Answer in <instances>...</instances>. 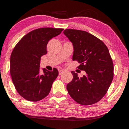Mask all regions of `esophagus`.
<instances>
[{
    "mask_svg": "<svg viewBox=\"0 0 129 129\" xmlns=\"http://www.w3.org/2000/svg\"><path fill=\"white\" fill-rule=\"evenodd\" d=\"M63 73V70H59V75H61Z\"/></svg>",
    "mask_w": 129,
    "mask_h": 129,
    "instance_id": "obj_1",
    "label": "esophagus"
}]
</instances>
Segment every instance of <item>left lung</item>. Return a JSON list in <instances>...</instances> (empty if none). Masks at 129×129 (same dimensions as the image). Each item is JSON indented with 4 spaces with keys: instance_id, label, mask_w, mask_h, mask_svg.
<instances>
[{
    "instance_id": "left-lung-1",
    "label": "left lung",
    "mask_w": 129,
    "mask_h": 129,
    "mask_svg": "<svg viewBox=\"0 0 129 129\" xmlns=\"http://www.w3.org/2000/svg\"><path fill=\"white\" fill-rule=\"evenodd\" d=\"M63 34L73 44L72 59L86 73L79 78L72 72L73 78L67 85L68 93L81 105L96 103L106 94L113 80V63L109 49L103 41L85 31L66 29Z\"/></svg>"
}]
</instances>
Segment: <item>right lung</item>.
Returning a JSON list of instances; mask_svg holds the SVG:
<instances>
[{
  "mask_svg": "<svg viewBox=\"0 0 129 129\" xmlns=\"http://www.w3.org/2000/svg\"><path fill=\"white\" fill-rule=\"evenodd\" d=\"M62 28H41L26 34L16 44L10 57V74L16 90L29 101H39L49 94L58 70L42 69L41 57L47 54V45Z\"/></svg>",
  "mask_w": 129,
  "mask_h": 129,
  "instance_id": "obj_1",
  "label": "right lung"
}]
</instances>
